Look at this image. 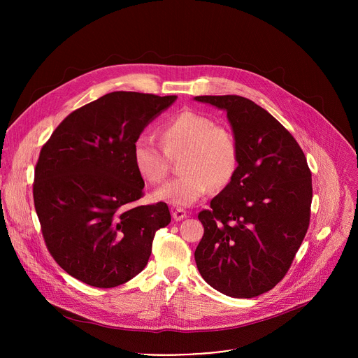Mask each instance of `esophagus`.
I'll return each instance as SVG.
<instances>
[{
	"mask_svg": "<svg viewBox=\"0 0 358 358\" xmlns=\"http://www.w3.org/2000/svg\"><path fill=\"white\" fill-rule=\"evenodd\" d=\"M171 213H173V218L176 221H181V220H184L187 217V211L182 210V208H173Z\"/></svg>",
	"mask_w": 358,
	"mask_h": 358,
	"instance_id": "34e87169",
	"label": "esophagus"
}]
</instances>
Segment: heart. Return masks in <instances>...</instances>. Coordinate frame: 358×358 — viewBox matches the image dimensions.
<instances>
[{"label": "heart", "mask_w": 358, "mask_h": 358, "mask_svg": "<svg viewBox=\"0 0 358 358\" xmlns=\"http://www.w3.org/2000/svg\"><path fill=\"white\" fill-rule=\"evenodd\" d=\"M163 147L151 137L138 136L131 148L137 173L151 184L164 181L170 157L184 151L180 163L182 176L155 192V198L177 207H189L213 188L221 189L238 169V144L234 134L213 119L194 110H182L160 127Z\"/></svg>", "instance_id": "heart-1"}]
</instances>
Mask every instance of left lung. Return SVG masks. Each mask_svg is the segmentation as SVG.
I'll list each match as a JSON object with an SVG mask.
<instances>
[{
  "mask_svg": "<svg viewBox=\"0 0 358 358\" xmlns=\"http://www.w3.org/2000/svg\"><path fill=\"white\" fill-rule=\"evenodd\" d=\"M194 100L227 112L239 155L231 182L198 214L196 268L227 296H259L283 279L308 232L312 173L293 136L255 101L235 94Z\"/></svg>",
  "mask_w": 358,
  "mask_h": 358,
  "instance_id": "1",
  "label": "left lung"
}]
</instances>
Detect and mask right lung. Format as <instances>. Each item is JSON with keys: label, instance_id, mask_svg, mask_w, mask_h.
<instances>
[{"label": "right lung", "instance_id": "add662e5", "mask_svg": "<svg viewBox=\"0 0 358 358\" xmlns=\"http://www.w3.org/2000/svg\"><path fill=\"white\" fill-rule=\"evenodd\" d=\"M177 96L112 92L72 112L41 150L34 202L48 250L78 280L116 287L147 265L171 222L166 202L136 207L144 181L134 140Z\"/></svg>", "mask_w": 358, "mask_h": 358}]
</instances>
